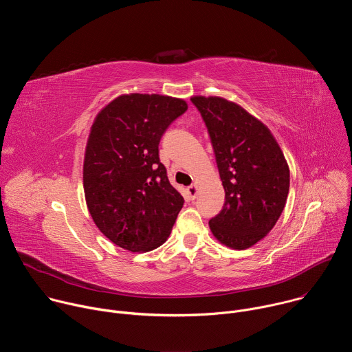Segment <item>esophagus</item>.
Wrapping results in <instances>:
<instances>
[{"label": "esophagus", "instance_id": "1", "mask_svg": "<svg viewBox=\"0 0 352 352\" xmlns=\"http://www.w3.org/2000/svg\"><path fill=\"white\" fill-rule=\"evenodd\" d=\"M197 185L196 184H193V185H190V186H188V189H186V192H188V195H189V197L193 200V199H196V196H197Z\"/></svg>", "mask_w": 352, "mask_h": 352}]
</instances>
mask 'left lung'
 I'll list each match as a JSON object with an SVG mask.
<instances>
[{"mask_svg":"<svg viewBox=\"0 0 352 352\" xmlns=\"http://www.w3.org/2000/svg\"><path fill=\"white\" fill-rule=\"evenodd\" d=\"M208 128L226 190L221 212L209 221L213 235L234 249L265 238L284 210L289 170L267 126L221 97H192Z\"/></svg>","mask_w":352,"mask_h":352,"instance_id":"8db88e82","label":"left lung"}]
</instances>
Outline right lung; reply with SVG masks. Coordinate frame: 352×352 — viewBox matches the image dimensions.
<instances>
[{
	"label": "right lung",
	"instance_id": "1",
	"mask_svg": "<svg viewBox=\"0 0 352 352\" xmlns=\"http://www.w3.org/2000/svg\"><path fill=\"white\" fill-rule=\"evenodd\" d=\"M186 110L181 98L124 94L91 125L83 163L86 204L98 230L131 252L160 246L184 206L160 163L159 143Z\"/></svg>",
	"mask_w": 352,
	"mask_h": 352
}]
</instances>
